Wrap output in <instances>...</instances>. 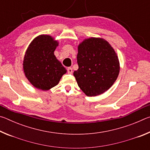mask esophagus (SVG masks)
I'll use <instances>...</instances> for the list:
<instances>
[{
    "label": "esophagus",
    "mask_w": 150,
    "mask_h": 150,
    "mask_svg": "<svg viewBox=\"0 0 150 150\" xmlns=\"http://www.w3.org/2000/svg\"><path fill=\"white\" fill-rule=\"evenodd\" d=\"M67 73H69V74H72L73 73V69L71 67H69L67 69Z\"/></svg>",
    "instance_id": "34e87169"
}]
</instances>
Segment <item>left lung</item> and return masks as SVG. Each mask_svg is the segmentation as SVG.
Returning <instances> with one entry per match:
<instances>
[{"instance_id": "1", "label": "left lung", "mask_w": 150, "mask_h": 150, "mask_svg": "<svg viewBox=\"0 0 150 150\" xmlns=\"http://www.w3.org/2000/svg\"><path fill=\"white\" fill-rule=\"evenodd\" d=\"M79 69L73 75L78 86L88 96L106 92L117 79L120 62L114 48L101 38L85 39L78 45Z\"/></svg>"}]
</instances>
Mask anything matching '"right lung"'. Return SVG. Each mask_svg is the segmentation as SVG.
I'll return each mask as SVG.
<instances>
[{
	"instance_id": "1",
	"label": "right lung",
	"mask_w": 150,
	"mask_h": 150,
	"mask_svg": "<svg viewBox=\"0 0 150 150\" xmlns=\"http://www.w3.org/2000/svg\"><path fill=\"white\" fill-rule=\"evenodd\" d=\"M59 42L50 35L35 37L28 47L23 60L24 75L36 88L48 91L59 83L67 72L54 55Z\"/></svg>"
}]
</instances>
